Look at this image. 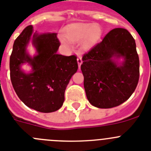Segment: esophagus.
Segmentation results:
<instances>
[{
  "instance_id": "34e87169",
  "label": "esophagus",
  "mask_w": 151,
  "mask_h": 151,
  "mask_svg": "<svg viewBox=\"0 0 151 151\" xmlns=\"http://www.w3.org/2000/svg\"><path fill=\"white\" fill-rule=\"evenodd\" d=\"M77 62H78V69L80 70L81 65V63H82V58H81V56H78V58H77Z\"/></svg>"
}]
</instances>
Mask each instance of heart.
I'll use <instances>...</instances> for the list:
<instances>
[{
    "label": "heart",
    "instance_id": "1",
    "mask_svg": "<svg viewBox=\"0 0 151 151\" xmlns=\"http://www.w3.org/2000/svg\"><path fill=\"white\" fill-rule=\"evenodd\" d=\"M103 30L99 24L91 23H76L66 27L63 32V37H60V40L66 42H81L82 50L88 51L94 46L100 40Z\"/></svg>",
    "mask_w": 151,
    "mask_h": 151
}]
</instances>
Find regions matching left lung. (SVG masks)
<instances>
[{
	"label": "left lung",
	"mask_w": 151,
	"mask_h": 151,
	"mask_svg": "<svg viewBox=\"0 0 151 151\" xmlns=\"http://www.w3.org/2000/svg\"><path fill=\"white\" fill-rule=\"evenodd\" d=\"M82 60L84 87L92 106L116 107L135 91L139 78V58L135 40L126 29L111 30L102 42L83 55Z\"/></svg>",
	"instance_id": "left-lung-1"
}]
</instances>
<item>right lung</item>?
Wrapping results in <instances>:
<instances>
[{
    "label": "right lung",
    "instance_id": "1",
    "mask_svg": "<svg viewBox=\"0 0 151 151\" xmlns=\"http://www.w3.org/2000/svg\"><path fill=\"white\" fill-rule=\"evenodd\" d=\"M30 42L36 49L34 56L27 51ZM59 46L57 34L34 32L33 26L29 25L12 47L9 59L12 86L27 107L40 112H53L63 106L66 86L78 70L76 56L58 55ZM24 63L32 67L30 73L21 69Z\"/></svg>",
    "mask_w": 151,
    "mask_h": 151
}]
</instances>
